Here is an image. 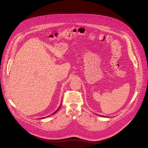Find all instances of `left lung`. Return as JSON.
Listing matches in <instances>:
<instances>
[{
    "instance_id": "obj_1",
    "label": "left lung",
    "mask_w": 148,
    "mask_h": 148,
    "mask_svg": "<svg viewBox=\"0 0 148 148\" xmlns=\"http://www.w3.org/2000/svg\"><path fill=\"white\" fill-rule=\"evenodd\" d=\"M103 117H104V116H103Z\"/></svg>"
}]
</instances>
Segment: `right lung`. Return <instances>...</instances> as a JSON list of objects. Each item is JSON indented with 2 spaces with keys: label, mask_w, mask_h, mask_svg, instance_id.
I'll return each instance as SVG.
<instances>
[{
  "label": "right lung",
  "mask_w": 148,
  "mask_h": 148,
  "mask_svg": "<svg viewBox=\"0 0 148 148\" xmlns=\"http://www.w3.org/2000/svg\"><path fill=\"white\" fill-rule=\"evenodd\" d=\"M60 107H61V106H60ZM60 107H59V108H58V109H57V110H56V112H55L54 113H53V114H54V113H56V112H57V111H58V110H59V109H60ZM41 119H42V118H41Z\"/></svg>",
  "instance_id": "obj_1"
}]
</instances>
